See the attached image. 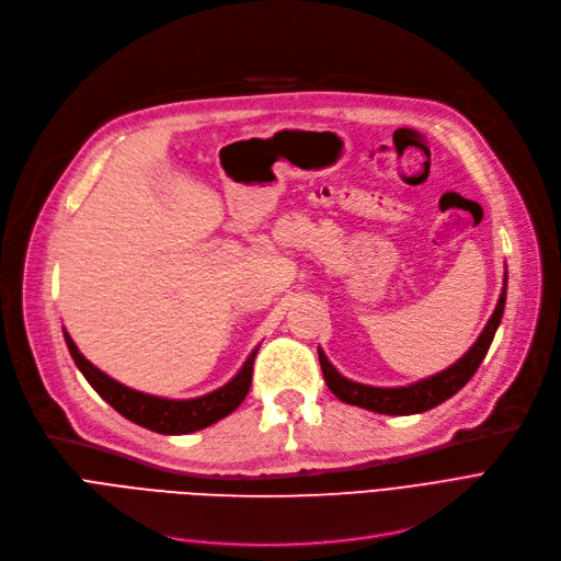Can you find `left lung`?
<instances>
[{
    "label": "left lung",
    "instance_id": "obj_1",
    "mask_svg": "<svg viewBox=\"0 0 561 561\" xmlns=\"http://www.w3.org/2000/svg\"><path fill=\"white\" fill-rule=\"evenodd\" d=\"M504 301H506V272L502 278V291H500L497 306L486 322L484 331L479 333L474 344L455 365H449L447 369L438 371V375H432L409 386H397V388L367 386V383H358L342 377L340 371L331 365L327 354L319 350V365H322L324 381L340 402L375 411L381 415H413V413L430 411L443 404L451 394H457L472 379L477 367L482 365L489 346L493 342V335L502 322Z\"/></svg>",
    "mask_w": 561,
    "mask_h": 561
}]
</instances>
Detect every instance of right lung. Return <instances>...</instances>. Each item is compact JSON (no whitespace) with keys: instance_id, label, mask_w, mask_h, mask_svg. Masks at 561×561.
Returning <instances> with one entry per match:
<instances>
[{"instance_id":"obj_1","label":"right lung","mask_w":561,"mask_h":561,"mask_svg":"<svg viewBox=\"0 0 561 561\" xmlns=\"http://www.w3.org/2000/svg\"><path fill=\"white\" fill-rule=\"evenodd\" d=\"M64 337L75 365L106 404H112L123 417L131 420L135 424L146 426L150 432L169 434V436L201 432L205 426L224 420L239 404H242L251 388L253 360L257 354V346H255V350L249 354V358L244 360L242 369H239L226 386L217 390L201 397H192V399H167V397H157V394L139 392L135 388H127L121 381L112 379L110 375H104L102 369H98L91 360H87L82 352L77 350V344L72 342L66 329H64Z\"/></svg>"}]
</instances>
